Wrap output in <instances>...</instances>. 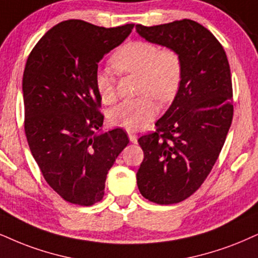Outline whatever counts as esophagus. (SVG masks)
Listing matches in <instances>:
<instances>
[{
    "mask_svg": "<svg viewBox=\"0 0 258 258\" xmlns=\"http://www.w3.org/2000/svg\"><path fill=\"white\" fill-rule=\"evenodd\" d=\"M128 136H129L130 141H132L133 144H136V142H138V135H136L134 132H129Z\"/></svg>",
    "mask_w": 258,
    "mask_h": 258,
    "instance_id": "esophagus-1",
    "label": "esophagus"
}]
</instances>
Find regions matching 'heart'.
Wrapping results in <instances>:
<instances>
[{"instance_id":"1","label":"heart","mask_w":258,"mask_h":258,"mask_svg":"<svg viewBox=\"0 0 258 258\" xmlns=\"http://www.w3.org/2000/svg\"><path fill=\"white\" fill-rule=\"evenodd\" d=\"M113 68L124 74L140 76L136 99L125 100L114 106L109 113L111 124L136 132L152 122L158 114V106L152 95L159 101L172 99L182 78V61L176 50L159 49L151 41L134 40L119 47L111 58ZM95 90L105 104L116 99L114 76L101 69L95 74Z\"/></svg>"}]
</instances>
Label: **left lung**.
<instances>
[{
	"instance_id": "obj_1",
	"label": "left lung",
	"mask_w": 258,
	"mask_h": 258,
	"mask_svg": "<svg viewBox=\"0 0 258 258\" xmlns=\"http://www.w3.org/2000/svg\"><path fill=\"white\" fill-rule=\"evenodd\" d=\"M147 41L176 50L182 61L177 94L157 130L141 136L144 161L136 173L141 195L158 205L191 196L218 160L233 118L226 52L199 22L183 19L158 26L136 25Z\"/></svg>"
}]
</instances>
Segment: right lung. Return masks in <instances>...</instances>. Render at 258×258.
<instances>
[{
  "label": "right lung",
  "mask_w": 258,
  "mask_h": 258,
  "mask_svg": "<svg viewBox=\"0 0 258 258\" xmlns=\"http://www.w3.org/2000/svg\"><path fill=\"white\" fill-rule=\"evenodd\" d=\"M133 27L105 28L74 19L59 22L27 58L22 78L25 134L46 183L67 202H99L107 172L129 144L120 128L95 133L104 116L94 79L100 59Z\"/></svg>",
  "instance_id": "right-lung-1"
}]
</instances>
